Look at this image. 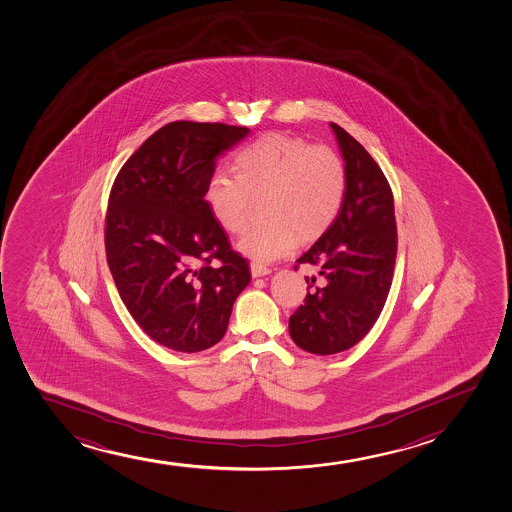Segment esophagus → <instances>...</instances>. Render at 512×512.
<instances>
[{
	"label": "esophagus",
	"mask_w": 512,
	"mask_h": 512,
	"mask_svg": "<svg viewBox=\"0 0 512 512\" xmlns=\"http://www.w3.org/2000/svg\"><path fill=\"white\" fill-rule=\"evenodd\" d=\"M271 270L268 266L261 265V263H251V275L254 278L258 277H266V275H270Z\"/></svg>",
	"instance_id": "obj_1"
}]
</instances>
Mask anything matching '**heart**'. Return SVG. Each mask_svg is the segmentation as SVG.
<instances>
[{
	"mask_svg": "<svg viewBox=\"0 0 512 512\" xmlns=\"http://www.w3.org/2000/svg\"><path fill=\"white\" fill-rule=\"evenodd\" d=\"M235 174L213 171L203 189L208 212L222 229L237 234L251 198L265 194L268 220L249 225L237 249L270 263L294 253L299 239L312 241L333 225L347 193V169L340 155L302 138L270 133L239 148Z\"/></svg>",
	"mask_w": 512,
	"mask_h": 512,
	"instance_id": "obj_1",
	"label": "heart"
}]
</instances>
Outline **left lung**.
Segmentation results:
<instances>
[{"mask_svg":"<svg viewBox=\"0 0 512 512\" xmlns=\"http://www.w3.org/2000/svg\"><path fill=\"white\" fill-rule=\"evenodd\" d=\"M335 133L347 169V193L333 225L297 263L318 266L306 277L304 306L288 319L297 347L333 355L357 345L388 299L396 261V218L388 179L359 141L338 124Z\"/></svg>","mask_w":512,"mask_h":512,"instance_id":"8db88e82","label":"left lung"}]
</instances>
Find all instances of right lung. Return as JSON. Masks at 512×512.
<instances>
[{"mask_svg": "<svg viewBox=\"0 0 512 512\" xmlns=\"http://www.w3.org/2000/svg\"><path fill=\"white\" fill-rule=\"evenodd\" d=\"M249 128L174 121L155 131L112 184L107 265L124 306L152 340L176 352L217 345L249 263L208 212L203 189L222 153ZM213 258L223 265L211 266Z\"/></svg>", "mask_w": 512, "mask_h": 512, "instance_id": "right-lung-1", "label": "right lung"}]
</instances>
